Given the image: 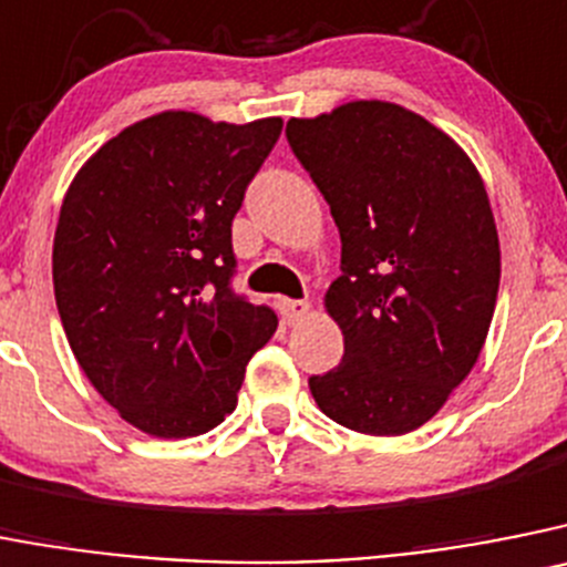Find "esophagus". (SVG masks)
Returning a JSON list of instances; mask_svg holds the SVG:
<instances>
[{
    "mask_svg": "<svg viewBox=\"0 0 567 567\" xmlns=\"http://www.w3.org/2000/svg\"><path fill=\"white\" fill-rule=\"evenodd\" d=\"M278 309H280V318H284V323L287 326L303 323V320L311 315L309 300H280Z\"/></svg>",
    "mask_w": 567,
    "mask_h": 567,
    "instance_id": "1",
    "label": "esophagus"
}]
</instances>
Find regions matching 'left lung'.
<instances>
[{
    "mask_svg": "<svg viewBox=\"0 0 567 567\" xmlns=\"http://www.w3.org/2000/svg\"><path fill=\"white\" fill-rule=\"evenodd\" d=\"M287 137L340 230L326 292L346 354L311 377L329 419L365 435L430 422L475 368L501 287L484 179L450 134L388 101L292 117Z\"/></svg>",
    "mask_w": 567,
    "mask_h": 567,
    "instance_id": "8db88e82",
    "label": "left lung"
}]
</instances>
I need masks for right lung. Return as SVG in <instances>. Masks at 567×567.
Here are the masks:
<instances>
[{"label":"right lung","mask_w":567,"mask_h":567,"mask_svg":"<svg viewBox=\"0 0 567 567\" xmlns=\"http://www.w3.org/2000/svg\"><path fill=\"white\" fill-rule=\"evenodd\" d=\"M280 128L171 109L103 143L66 188L55 306L86 379L143 433L190 439L225 422L278 329L230 289V227Z\"/></svg>","instance_id":"right-lung-1"}]
</instances>
